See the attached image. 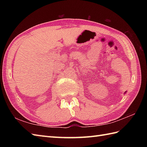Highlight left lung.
<instances>
[{
  "mask_svg": "<svg viewBox=\"0 0 147 147\" xmlns=\"http://www.w3.org/2000/svg\"><path fill=\"white\" fill-rule=\"evenodd\" d=\"M126 93V92H125V93H124V94H125V93Z\"/></svg>",
  "mask_w": 147,
  "mask_h": 147,
  "instance_id": "8db88e82",
  "label": "left lung"
}]
</instances>
